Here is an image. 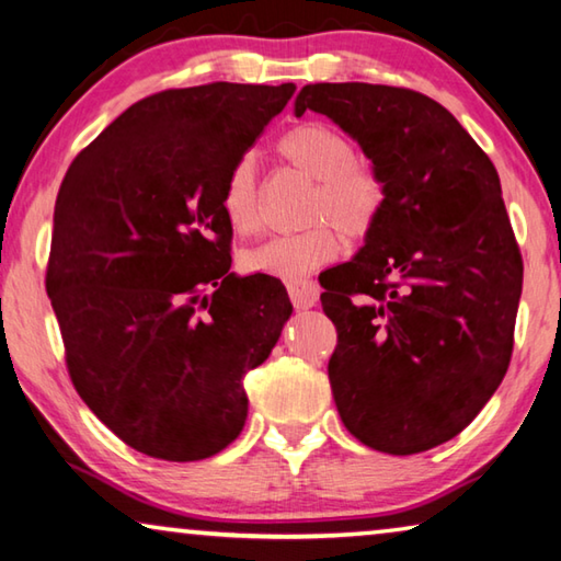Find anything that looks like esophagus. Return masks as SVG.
<instances>
[{
	"mask_svg": "<svg viewBox=\"0 0 561 561\" xmlns=\"http://www.w3.org/2000/svg\"><path fill=\"white\" fill-rule=\"evenodd\" d=\"M289 299L297 309H311L319 301V287L311 279H294L287 284Z\"/></svg>",
	"mask_w": 561,
	"mask_h": 561,
	"instance_id": "esophagus-1",
	"label": "esophagus"
}]
</instances>
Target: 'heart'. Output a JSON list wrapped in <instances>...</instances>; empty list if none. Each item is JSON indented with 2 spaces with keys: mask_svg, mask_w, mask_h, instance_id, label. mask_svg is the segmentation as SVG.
<instances>
[{
  "mask_svg": "<svg viewBox=\"0 0 561 561\" xmlns=\"http://www.w3.org/2000/svg\"><path fill=\"white\" fill-rule=\"evenodd\" d=\"M282 157L297 167L304 176L316 181L309 220L319 222L294 236H277L242 254V267L252 274L277 279H301L304 274L323 267L341 250L343 236L363 238L382 208V183L368 167L355 161L353 141L323 122H307L294 127L279 141ZM222 216L236 236H254L260 230L257 174L250 157H242L230 169L222 188ZM321 219H329L334 229Z\"/></svg>",
  "mask_w": 561,
  "mask_h": 561,
  "instance_id": "obj_1",
  "label": "heart"
}]
</instances>
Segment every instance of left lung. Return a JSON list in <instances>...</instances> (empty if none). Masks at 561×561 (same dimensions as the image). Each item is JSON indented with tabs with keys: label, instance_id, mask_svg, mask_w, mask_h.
<instances>
[{
	"label": "left lung",
	"instance_id": "1",
	"mask_svg": "<svg viewBox=\"0 0 561 561\" xmlns=\"http://www.w3.org/2000/svg\"><path fill=\"white\" fill-rule=\"evenodd\" d=\"M325 115L382 183L351 262L321 279L339 345V414L375 451L410 456L466 430L503 382L523 257L493 161L436 100L392 85L316 83L294 115Z\"/></svg>",
	"mask_w": 561,
	"mask_h": 561
}]
</instances>
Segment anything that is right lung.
<instances>
[{
	"instance_id": "add662e5",
	"label": "right lung",
	"mask_w": 561,
	"mask_h": 561,
	"mask_svg": "<svg viewBox=\"0 0 561 561\" xmlns=\"http://www.w3.org/2000/svg\"><path fill=\"white\" fill-rule=\"evenodd\" d=\"M294 83H206L127 107L60 183L46 291L78 394L131 449L201 461L248 420L242 378L270 358L291 301L230 272V169Z\"/></svg>"
}]
</instances>
